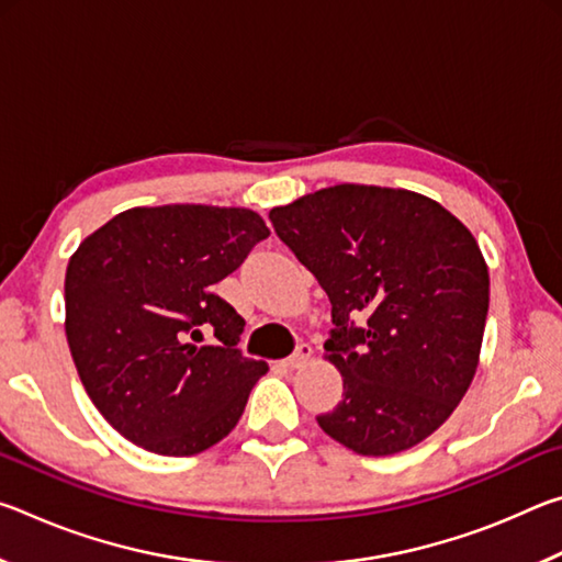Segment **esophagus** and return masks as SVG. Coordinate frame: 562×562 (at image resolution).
<instances>
[{
    "label": "esophagus",
    "instance_id": "34e87169",
    "mask_svg": "<svg viewBox=\"0 0 562 562\" xmlns=\"http://www.w3.org/2000/svg\"><path fill=\"white\" fill-rule=\"evenodd\" d=\"M310 357H312V347L307 345V341H302V345H297V349H294L292 355L282 361V364L288 369H300V367L307 364Z\"/></svg>",
    "mask_w": 562,
    "mask_h": 562
}]
</instances>
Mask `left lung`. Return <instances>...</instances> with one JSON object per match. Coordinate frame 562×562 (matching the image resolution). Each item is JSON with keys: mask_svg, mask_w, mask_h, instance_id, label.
<instances>
[{"mask_svg": "<svg viewBox=\"0 0 562 562\" xmlns=\"http://www.w3.org/2000/svg\"><path fill=\"white\" fill-rule=\"evenodd\" d=\"M270 221L331 304L325 351L345 392L319 429L361 456L422 443L479 367L491 282L469 227L426 195L355 183L272 207Z\"/></svg>", "mask_w": 562, "mask_h": 562, "instance_id": "1", "label": "left lung"}]
</instances>
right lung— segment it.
<instances>
[{
	"mask_svg": "<svg viewBox=\"0 0 562 562\" xmlns=\"http://www.w3.org/2000/svg\"><path fill=\"white\" fill-rule=\"evenodd\" d=\"M270 235L247 207H131L66 268V339L93 406L140 449L193 456L225 439L268 372L237 349L245 319L213 294ZM213 330V346H198Z\"/></svg>",
	"mask_w": 562,
	"mask_h": 562,
	"instance_id": "right-lung-1",
	"label": "right lung"
}]
</instances>
